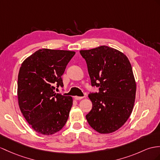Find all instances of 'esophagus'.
Returning a JSON list of instances; mask_svg holds the SVG:
<instances>
[{
    "label": "esophagus",
    "mask_w": 160,
    "mask_h": 160,
    "mask_svg": "<svg viewBox=\"0 0 160 160\" xmlns=\"http://www.w3.org/2000/svg\"><path fill=\"white\" fill-rule=\"evenodd\" d=\"M74 98H75L76 100H81L82 98H83V97H80V96H75L74 97Z\"/></svg>",
    "instance_id": "obj_1"
}]
</instances>
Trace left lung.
<instances>
[{
	"label": "left lung",
	"mask_w": 160,
	"mask_h": 160,
	"mask_svg": "<svg viewBox=\"0 0 160 160\" xmlns=\"http://www.w3.org/2000/svg\"><path fill=\"white\" fill-rule=\"evenodd\" d=\"M80 53L92 85L99 87L98 93L88 96L92 108L85 118L96 132L112 133L127 122L134 107L136 84L131 64L125 54L105 45Z\"/></svg>",
	"instance_id": "8db88e82"
}]
</instances>
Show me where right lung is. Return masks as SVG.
Instances as JSON below:
<instances>
[{
    "label": "right lung",
    "instance_id": "1",
    "mask_svg": "<svg viewBox=\"0 0 160 160\" xmlns=\"http://www.w3.org/2000/svg\"><path fill=\"white\" fill-rule=\"evenodd\" d=\"M75 54L72 51L44 48L22 62L18 81L19 107L38 134H55L67 122L72 98L54 90L55 86L63 87L62 75Z\"/></svg>",
    "mask_w": 160,
    "mask_h": 160
}]
</instances>
